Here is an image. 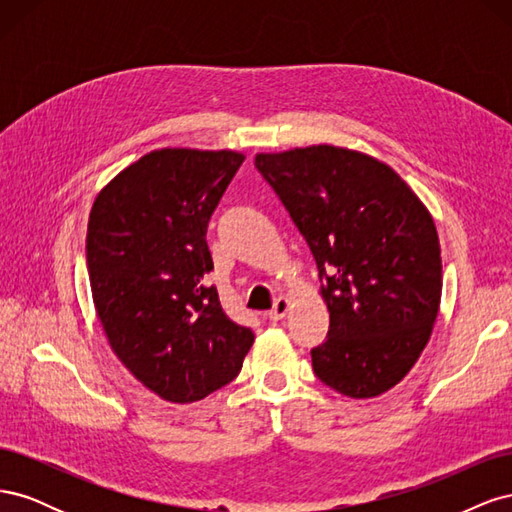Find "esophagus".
Returning <instances> with one entry per match:
<instances>
[{"label":"esophagus","instance_id":"34e87169","mask_svg":"<svg viewBox=\"0 0 512 512\" xmlns=\"http://www.w3.org/2000/svg\"><path fill=\"white\" fill-rule=\"evenodd\" d=\"M288 307H290V301L286 297H277L273 307H271V312H269V318L271 320H282L288 314Z\"/></svg>","mask_w":512,"mask_h":512}]
</instances>
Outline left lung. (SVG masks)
Returning a JSON list of instances; mask_svg holds the SVG:
<instances>
[{
	"mask_svg": "<svg viewBox=\"0 0 512 512\" xmlns=\"http://www.w3.org/2000/svg\"><path fill=\"white\" fill-rule=\"evenodd\" d=\"M254 164L316 260L329 333L312 348L314 374L354 399L393 389L440 307V241L427 207L361 151L314 145L258 153Z\"/></svg>",
	"mask_w": 512,
	"mask_h": 512,
	"instance_id": "8db88e82",
	"label": "left lung"
}]
</instances>
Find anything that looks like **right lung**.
Masks as SVG:
<instances>
[{
	"label": "right lung",
	"instance_id": "add662e5",
	"mask_svg": "<svg viewBox=\"0 0 512 512\" xmlns=\"http://www.w3.org/2000/svg\"><path fill=\"white\" fill-rule=\"evenodd\" d=\"M243 160L226 149L151 151L121 170L89 213L87 271L108 344L173 404L235 380L254 344L205 282L211 213Z\"/></svg>",
	"mask_w": 512,
	"mask_h": 512
}]
</instances>
